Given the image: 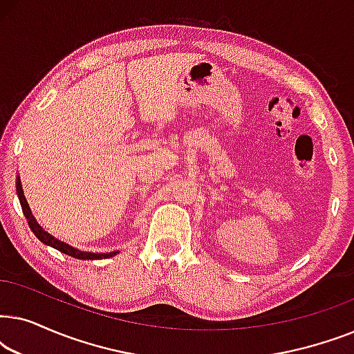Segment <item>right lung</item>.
I'll return each instance as SVG.
<instances>
[{
	"mask_svg": "<svg viewBox=\"0 0 354 354\" xmlns=\"http://www.w3.org/2000/svg\"><path fill=\"white\" fill-rule=\"evenodd\" d=\"M16 192H17V196H19V201H21V206H22V212L24 216L27 217V222H28V227H30V230L35 234V236L43 243L48 245V246H53V248H56L57 251H61V253H64L67 256H72V258L75 259H104V258H113L114 254H118L119 251H113V253H88V251H80L74 248V246L64 243V241L55 239V236L48 234V232L43 230V227L38 224L35 221V217H33L30 207L27 205V200L26 196H24V190H22V185H21V178L17 177V182H16Z\"/></svg>",
	"mask_w": 354,
	"mask_h": 354,
	"instance_id": "obj_1",
	"label": "right lung"
}]
</instances>
